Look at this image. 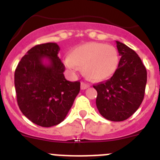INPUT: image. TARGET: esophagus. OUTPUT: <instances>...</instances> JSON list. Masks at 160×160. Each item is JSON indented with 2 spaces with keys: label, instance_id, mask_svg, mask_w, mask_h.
<instances>
[{
  "label": "esophagus",
  "instance_id": "obj_1",
  "mask_svg": "<svg viewBox=\"0 0 160 160\" xmlns=\"http://www.w3.org/2000/svg\"><path fill=\"white\" fill-rule=\"evenodd\" d=\"M89 86H90V85H88L87 83H85V82H81V84H80V87H81V90H85V89H87Z\"/></svg>",
  "mask_w": 160,
  "mask_h": 160
}]
</instances>
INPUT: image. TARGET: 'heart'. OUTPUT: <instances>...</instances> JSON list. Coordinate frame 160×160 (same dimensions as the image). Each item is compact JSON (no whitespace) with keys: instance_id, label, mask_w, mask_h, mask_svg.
Returning a JSON list of instances; mask_svg holds the SVG:
<instances>
[{"instance_id":"heart-1","label":"heart","mask_w":160,"mask_h":160,"mask_svg":"<svg viewBox=\"0 0 160 160\" xmlns=\"http://www.w3.org/2000/svg\"><path fill=\"white\" fill-rule=\"evenodd\" d=\"M119 62L115 47L98 42H89L76 46L65 59L66 67L75 70L78 66L90 80L101 81L111 77Z\"/></svg>"}]
</instances>
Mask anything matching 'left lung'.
<instances>
[{
    "instance_id": "1",
    "label": "left lung",
    "mask_w": 160,
    "mask_h": 160,
    "mask_svg": "<svg viewBox=\"0 0 160 160\" xmlns=\"http://www.w3.org/2000/svg\"><path fill=\"white\" fill-rule=\"evenodd\" d=\"M119 55L116 71L105 82L93 85L97 91L96 106L104 118L123 121L130 117L144 100L147 71L136 52L116 41Z\"/></svg>"
}]
</instances>
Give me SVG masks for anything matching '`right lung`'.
<instances>
[{
	"label": "right lung",
	"instance_id": "add662e5",
	"mask_svg": "<svg viewBox=\"0 0 160 160\" xmlns=\"http://www.w3.org/2000/svg\"><path fill=\"white\" fill-rule=\"evenodd\" d=\"M59 51L56 43L34 46L21 58L15 71L19 108L27 119L42 127L61 123L80 90V81L65 80ZM45 58L48 64L43 63Z\"/></svg>",
	"mask_w": 160,
	"mask_h": 160
}]
</instances>
